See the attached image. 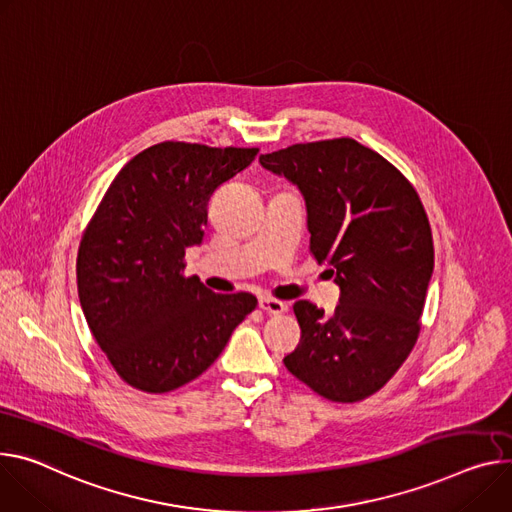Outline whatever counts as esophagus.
<instances>
[{"label": "esophagus", "mask_w": 512, "mask_h": 512, "mask_svg": "<svg viewBox=\"0 0 512 512\" xmlns=\"http://www.w3.org/2000/svg\"><path fill=\"white\" fill-rule=\"evenodd\" d=\"M259 308L265 310L267 314H282L288 310V304L282 300H275V298H261Z\"/></svg>", "instance_id": "1"}]
</instances>
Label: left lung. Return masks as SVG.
I'll return each instance as SVG.
<instances>
[{"instance_id":"obj_1","label":"left lung","mask_w":512,"mask_h":512,"mask_svg":"<svg viewBox=\"0 0 512 512\" xmlns=\"http://www.w3.org/2000/svg\"><path fill=\"white\" fill-rule=\"evenodd\" d=\"M259 161L300 188L310 255L333 265L341 288L333 316L294 304L302 335L284 365L322 398L359 402L390 382L421 333L435 265L425 206L388 159L347 136Z\"/></svg>"}]
</instances>
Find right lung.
Returning <instances> with one entry per match:
<instances>
[{"label": "right lung", "mask_w": 512, "mask_h": 512, "mask_svg": "<svg viewBox=\"0 0 512 512\" xmlns=\"http://www.w3.org/2000/svg\"><path fill=\"white\" fill-rule=\"evenodd\" d=\"M257 153L153 145L120 169L87 222L77 251L79 302L128 386L165 394L196 380L255 310L253 294H214L183 269L185 249L202 243L210 196Z\"/></svg>", "instance_id": "1"}]
</instances>
